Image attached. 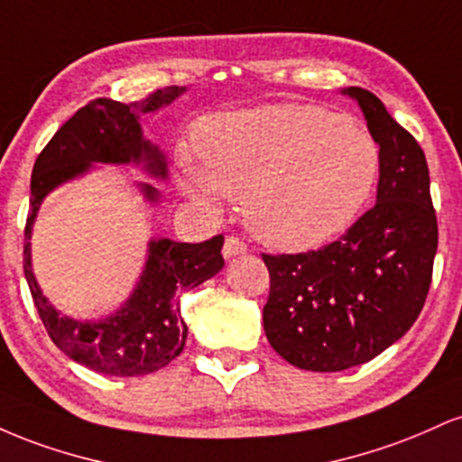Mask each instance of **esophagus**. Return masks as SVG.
Listing matches in <instances>:
<instances>
[{
  "instance_id": "esophagus-1",
  "label": "esophagus",
  "mask_w": 462,
  "mask_h": 462,
  "mask_svg": "<svg viewBox=\"0 0 462 462\" xmlns=\"http://www.w3.org/2000/svg\"><path fill=\"white\" fill-rule=\"evenodd\" d=\"M245 252H247V245L236 236H227L224 243V249H221V254H224L226 261H230V258H236V256H243Z\"/></svg>"
}]
</instances>
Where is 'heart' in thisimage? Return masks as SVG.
<instances>
[{"label":"heart","instance_id":"b5f03b06","mask_svg":"<svg viewBox=\"0 0 462 462\" xmlns=\"http://www.w3.org/2000/svg\"><path fill=\"white\" fill-rule=\"evenodd\" d=\"M201 164L180 161V189L199 204L243 198L267 245L304 252L347 230L374 195L380 147L346 116L312 104H267L210 119Z\"/></svg>","mask_w":462,"mask_h":462}]
</instances>
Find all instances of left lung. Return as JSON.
<instances>
[{
    "instance_id": "left-lung-1",
    "label": "left lung",
    "mask_w": 462,
    "mask_h": 462,
    "mask_svg": "<svg viewBox=\"0 0 462 462\" xmlns=\"http://www.w3.org/2000/svg\"><path fill=\"white\" fill-rule=\"evenodd\" d=\"M380 147L375 206L338 241L306 254H263V309L275 352L309 371L369 363L411 330L432 280L439 232L426 153L374 93L343 88Z\"/></svg>"
}]
</instances>
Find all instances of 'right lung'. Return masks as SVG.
<instances>
[{"label":"right lung","instance_id":"1","mask_svg":"<svg viewBox=\"0 0 462 462\" xmlns=\"http://www.w3.org/2000/svg\"><path fill=\"white\" fill-rule=\"evenodd\" d=\"M184 93L187 87H169L134 104L113 99L87 104L56 132L34 162L25 224V280L51 341L69 358L97 374L119 378L153 374L182 352L189 328L182 319L178 295L224 269V236L204 243L150 238L145 264L128 300L97 319H78L62 315L36 280L30 243L34 221L51 190L102 169L97 164L139 167L152 180L167 182V156L156 143L145 139L141 116L167 108ZM136 189L150 206L161 204V190L150 182H136Z\"/></svg>","mask_w":462,"mask_h":462}]
</instances>
